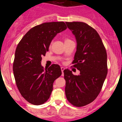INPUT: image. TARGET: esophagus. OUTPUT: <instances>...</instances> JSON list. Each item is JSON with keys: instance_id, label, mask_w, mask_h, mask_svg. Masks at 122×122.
I'll list each match as a JSON object with an SVG mask.
<instances>
[{"instance_id": "esophagus-1", "label": "esophagus", "mask_w": 122, "mask_h": 122, "mask_svg": "<svg viewBox=\"0 0 122 122\" xmlns=\"http://www.w3.org/2000/svg\"><path fill=\"white\" fill-rule=\"evenodd\" d=\"M61 71H62V75L64 76V69H65V68H64V67H61Z\"/></svg>"}]
</instances>
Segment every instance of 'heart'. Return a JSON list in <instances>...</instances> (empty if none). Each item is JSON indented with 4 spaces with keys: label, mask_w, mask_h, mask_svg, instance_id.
I'll return each mask as SVG.
<instances>
[{
    "label": "heart",
    "mask_w": 122,
    "mask_h": 122,
    "mask_svg": "<svg viewBox=\"0 0 122 122\" xmlns=\"http://www.w3.org/2000/svg\"><path fill=\"white\" fill-rule=\"evenodd\" d=\"M71 41V40H69V39H68V38L65 39V42H67V41Z\"/></svg>",
    "instance_id": "1"
}]
</instances>
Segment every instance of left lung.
Listing matches in <instances>:
<instances>
[{"mask_svg": "<svg viewBox=\"0 0 122 122\" xmlns=\"http://www.w3.org/2000/svg\"><path fill=\"white\" fill-rule=\"evenodd\" d=\"M75 36L77 50L73 66L79 70V75L69 69L64 71L67 100L73 106L82 107L92 103L101 91L107 75V56L97 32L81 22H66Z\"/></svg>", "mask_w": 122, "mask_h": 122, "instance_id": "8db88e82", "label": "left lung"}]
</instances>
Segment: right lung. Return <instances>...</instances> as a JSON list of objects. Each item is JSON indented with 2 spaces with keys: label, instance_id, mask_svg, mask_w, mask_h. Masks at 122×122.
Returning a JSON list of instances; mask_svg holds the SVG:
<instances>
[{
  "label": "right lung",
  "instance_id": "add662e5",
  "mask_svg": "<svg viewBox=\"0 0 122 122\" xmlns=\"http://www.w3.org/2000/svg\"><path fill=\"white\" fill-rule=\"evenodd\" d=\"M66 28L64 22L42 23L31 28L18 43L13 62L14 75L21 95L31 104L45 103L52 92L54 80L62 74L57 64L45 69L41 64L54 37Z\"/></svg>",
  "mask_w": 122,
  "mask_h": 122
}]
</instances>
